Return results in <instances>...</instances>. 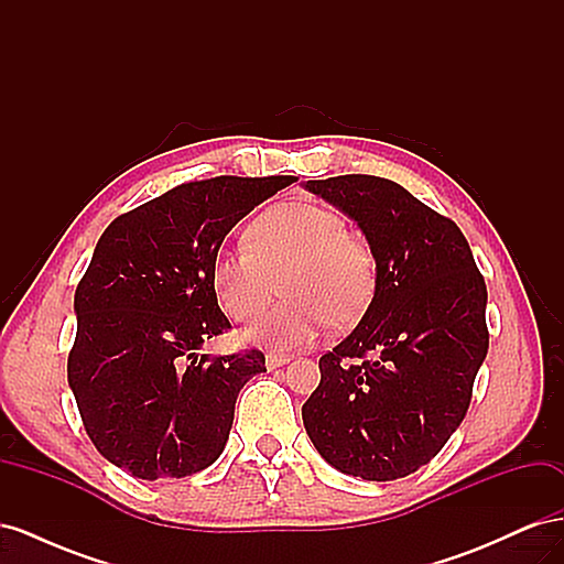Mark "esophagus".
<instances>
[{
  "mask_svg": "<svg viewBox=\"0 0 564 564\" xmlns=\"http://www.w3.org/2000/svg\"><path fill=\"white\" fill-rule=\"evenodd\" d=\"M289 360H292V357H289V355H280V352H270V355L265 357V367H268V369H278V367L286 365Z\"/></svg>",
  "mask_w": 564,
  "mask_h": 564,
  "instance_id": "obj_1",
  "label": "esophagus"
}]
</instances>
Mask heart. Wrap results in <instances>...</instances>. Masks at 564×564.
<instances>
[{
    "label": "heart",
    "mask_w": 564,
    "mask_h": 564,
    "mask_svg": "<svg viewBox=\"0 0 564 564\" xmlns=\"http://www.w3.org/2000/svg\"><path fill=\"white\" fill-rule=\"evenodd\" d=\"M282 292L289 296L249 332L270 348L308 346L332 322L350 327L379 289L377 251L324 204L294 199L270 207L247 228V247L212 263L214 294L232 319H259Z\"/></svg>",
    "instance_id": "heart-1"
}]
</instances>
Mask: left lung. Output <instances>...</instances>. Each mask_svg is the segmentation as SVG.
I'll return each instance as SVG.
<instances>
[{"label":"left lung","instance_id":"1","mask_svg":"<svg viewBox=\"0 0 564 564\" xmlns=\"http://www.w3.org/2000/svg\"><path fill=\"white\" fill-rule=\"evenodd\" d=\"M344 209L377 251L362 322L319 357L303 425L324 460L388 482L412 475L464 421L487 348V284L464 232L395 181L346 174L305 183Z\"/></svg>","mask_w":564,"mask_h":564}]
</instances>
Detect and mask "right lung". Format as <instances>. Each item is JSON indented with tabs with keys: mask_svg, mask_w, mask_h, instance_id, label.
I'll use <instances>...</instances> for the list:
<instances>
[{
	"mask_svg": "<svg viewBox=\"0 0 564 564\" xmlns=\"http://www.w3.org/2000/svg\"><path fill=\"white\" fill-rule=\"evenodd\" d=\"M294 181L181 183L100 235L75 292L67 383L84 431L117 468L141 480L185 477L224 452L237 392L265 371V355H199L230 329L212 263L237 220Z\"/></svg>",
	"mask_w": 564,
	"mask_h": 564,
	"instance_id": "add662e5",
	"label": "right lung"
}]
</instances>
